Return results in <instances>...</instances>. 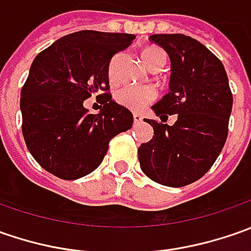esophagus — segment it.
Returning a JSON list of instances; mask_svg holds the SVG:
<instances>
[{"label":"esophagus","mask_w":251,"mask_h":251,"mask_svg":"<svg viewBox=\"0 0 251 251\" xmlns=\"http://www.w3.org/2000/svg\"><path fill=\"white\" fill-rule=\"evenodd\" d=\"M141 121H142V116L138 113H134V124H138Z\"/></svg>","instance_id":"34e87169"}]
</instances>
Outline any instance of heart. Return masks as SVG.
Here are the masks:
<instances>
[{
  "mask_svg": "<svg viewBox=\"0 0 251 251\" xmlns=\"http://www.w3.org/2000/svg\"><path fill=\"white\" fill-rule=\"evenodd\" d=\"M142 61L145 63L147 67H150L151 70L158 67L160 64H166V53L158 47V46H151L147 47L142 51ZM113 79V78H111ZM116 101L134 111H140L145 109L151 101L156 98V92L152 88L148 86H124L120 88L114 95Z\"/></svg>",
  "mask_w": 251,
  "mask_h": 251,
  "instance_id": "obj_1",
  "label": "heart"
}]
</instances>
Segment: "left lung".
<instances>
[{
  "instance_id": "1",
  "label": "left lung",
  "mask_w": 251,
  "mask_h": 251,
  "mask_svg": "<svg viewBox=\"0 0 251 251\" xmlns=\"http://www.w3.org/2000/svg\"><path fill=\"white\" fill-rule=\"evenodd\" d=\"M151 42L169 54V92L152 110L159 121L152 140L141 144L142 172L153 181L183 187L201 178L219 156L227 137L233 98L224 64L198 40L181 33L152 34ZM176 114L173 126L163 125Z\"/></svg>"
}]
</instances>
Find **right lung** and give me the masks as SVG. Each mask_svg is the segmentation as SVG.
<instances>
[{
  "label": "right lung",
  "mask_w": 251,
  "mask_h": 251,
  "mask_svg": "<svg viewBox=\"0 0 251 251\" xmlns=\"http://www.w3.org/2000/svg\"><path fill=\"white\" fill-rule=\"evenodd\" d=\"M134 39L81 30L37 54L21 92V111L26 147L44 170L64 180L83 177L100 165L111 138L132 127V113L107 91L111 57ZM92 94L103 104L98 115L83 106Z\"/></svg>",
  "instance_id": "right-lung-1"
}]
</instances>
